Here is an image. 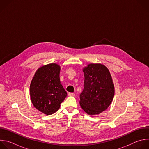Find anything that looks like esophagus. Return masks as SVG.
<instances>
[{
    "label": "esophagus",
    "instance_id": "1",
    "mask_svg": "<svg viewBox=\"0 0 149 149\" xmlns=\"http://www.w3.org/2000/svg\"><path fill=\"white\" fill-rule=\"evenodd\" d=\"M68 95L69 96H71V97H74V96H75V94L73 93H70L68 94Z\"/></svg>",
    "mask_w": 149,
    "mask_h": 149
}]
</instances>
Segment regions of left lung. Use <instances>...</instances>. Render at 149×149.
<instances>
[{"mask_svg": "<svg viewBox=\"0 0 149 149\" xmlns=\"http://www.w3.org/2000/svg\"><path fill=\"white\" fill-rule=\"evenodd\" d=\"M84 88L79 104L88 115H97L107 109L114 95V85L109 69L101 63H90L82 69Z\"/></svg>", "mask_w": 149, "mask_h": 149, "instance_id": "1", "label": "left lung"}]
</instances>
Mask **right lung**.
I'll return each mask as SVG.
<instances>
[{
    "mask_svg": "<svg viewBox=\"0 0 149 149\" xmlns=\"http://www.w3.org/2000/svg\"><path fill=\"white\" fill-rule=\"evenodd\" d=\"M61 67L55 63L39 68L30 85V97L34 107L41 113L51 115L56 112L67 93L59 79Z\"/></svg>",
    "mask_w": 149,
    "mask_h": 149,
    "instance_id": "obj_1",
    "label": "right lung"
}]
</instances>
